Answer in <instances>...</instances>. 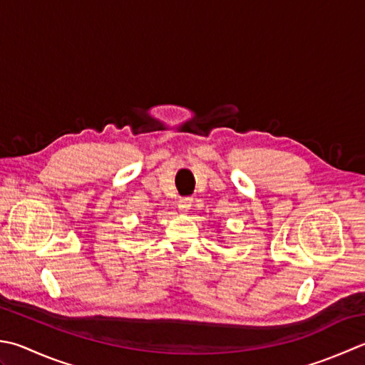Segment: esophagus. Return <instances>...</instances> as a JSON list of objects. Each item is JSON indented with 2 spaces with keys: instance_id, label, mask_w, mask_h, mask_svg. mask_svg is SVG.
Instances as JSON below:
<instances>
[{
  "instance_id": "esophagus-1",
  "label": "esophagus",
  "mask_w": 365,
  "mask_h": 365,
  "mask_svg": "<svg viewBox=\"0 0 365 365\" xmlns=\"http://www.w3.org/2000/svg\"><path fill=\"white\" fill-rule=\"evenodd\" d=\"M191 205H192L191 197H180V199H178V202H177L178 210H180L182 213H187L191 209Z\"/></svg>"
}]
</instances>
